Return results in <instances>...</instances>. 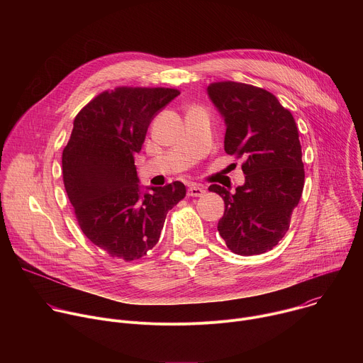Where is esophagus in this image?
Wrapping results in <instances>:
<instances>
[{
    "mask_svg": "<svg viewBox=\"0 0 363 363\" xmlns=\"http://www.w3.org/2000/svg\"><path fill=\"white\" fill-rule=\"evenodd\" d=\"M205 194V189L199 185H191L188 188V195L189 196H202Z\"/></svg>",
    "mask_w": 363,
    "mask_h": 363,
    "instance_id": "34e87169",
    "label": "esophagus"
}]
</instances>
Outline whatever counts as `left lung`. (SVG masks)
<instances>
[{"instance_id":"left-lung-1","label":"left lung","mask_w":363,"mask_h":363,"mask_svg":"<svg viewBox=\"0 0 363 363\" xmlns=\"http://www.w3.org/2000/svg\"><path fill=\"white\" fill-rule=\"evenodd\" d=\"M208 94L227 125L225 152L245 160V184L235 192L217 184L208 188L225 203L220 235L238 255L263 254L287 233L303 192L304 165L294 118L273 93L252 84L216 82Z\"/></svg>"}]
</instances>
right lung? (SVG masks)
<instances>
[{
    "mask_svg": "<svg viewBox=\"0 0 363 363\" xmlns=\"http://www.w3.org/2000/svg\"><path fill=\"white\" fill-rule=\"evenodd\" d=\"M181 91L119 86L77 113L63 150V182L84 235L112 258L139 260L160 241L169 210L185 198L179 181L140 195L135 155L153 116Z\"/></svg>",
    "mask_w": 363,
    "mask_h": 363,
    "instance_id": "obj_1",
    "label": "right lung"
}]
</instances>
